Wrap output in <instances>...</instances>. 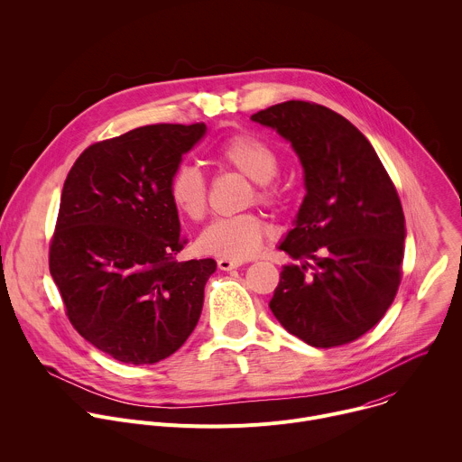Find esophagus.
I'll use <instances>...</instances> for the list:
<instances>
[{
	"instance_id": "obj_1",
	"label": "esophagus",
	"mask_w": 462,
	"mask_h": 462,
	"mask_svg": "<svg viewBox=\"0 0 462 462\" xmlns=\"http://www.w3.org/2000/svg\"><path fill=\"white\" fill-rule=\"evenodd\" d=\"M243 263L241 261H234V259H217V266L219 270H234V268H239Z\"/></svg>"
}]
</instances>
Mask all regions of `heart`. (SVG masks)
<instances>
[{
	"mask_svg": "<svg viewBox=\"0 0 462 462\" xmlns=\"http://www.w3.org/2000/svg\"><path fill=\"white\" fill-rule=\"evenodd\" d=\"M216 158L254 181V194L261 205H275L282 190L273 180L279 171L275 148L263 137L239 132L219 143ZM169 196L176 210L190 221H203L208 212V183L194 165H180L169 181ZM266 237L263 219L254 214H237L212 221L198 239L205 254L223 259H248L259 252Z\"/></svg>",
	"mask_w": 462,
	"mask_h": 462,
	"instance_id": "1",
	"label": "heart"
}]
</instances>
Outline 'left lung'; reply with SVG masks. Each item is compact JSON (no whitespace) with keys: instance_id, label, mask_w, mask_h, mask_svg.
<instances>
[{"instance_id":"obj_1","label":"left lung","mask_w":462,"mask_h":462,"mask_svg":"<svg viewBox=\"0 0 462 462\" xmlns=\"http://www.w3.org/2000/svg\"><path fill=\"white\" fill-rule=\"evenodd\" d=\"M252 119L291 143L306 187L279 245L304 263L282 268L270 310L306 345H348L383 319L401 284L406 232L395 185L370 141L323 105L291 99Z\"/></svg>"}]
</instances>
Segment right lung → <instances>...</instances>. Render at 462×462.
Here are the masks:
<instances>
[{"instance_id": "obj_1", "label": "right lung", "mask_w": 462, "mask_h": 462, "mask_svg": "<svg viewBox=\"0 0 462 462\" xmlns=\"http://www.w3.org/2000/svg\"><path fill=\"white\" fill-rule=\"evenodd\" d=\"M207 125L158 123L85 148L61 192L51 275L70 325L126 365L167 359L194 332L214 259L187 245L169 181Z\"/></svg>"}]
</instances>
